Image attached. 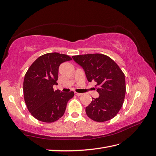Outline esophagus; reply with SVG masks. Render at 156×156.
Listing matches in <instances>:
<instances>
[{
    "mask_svg": "<svg viewBox=\"0 0 156 156\" xmlns=\"http://www.w3.org/2000/svg\"><path fill=\"white\" fill-rule=\"evenodd\" d=\"M75 95H76L77 96H80L82 95V94H80V93H78V92H75Z\"/></svg>",
    "mask_w": 156,
    "mask_h": 156,
    "instance_id": "34e87169",
    "label": "esophagus"
}]
</instances>
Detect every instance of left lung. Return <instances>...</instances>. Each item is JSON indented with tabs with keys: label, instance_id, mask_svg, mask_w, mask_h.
<instances>
[{
	"label": "left lung",
	"instance_id": "8db88e82",
	"mask_svg": "<svg viewBox=\"0 0 156 156\" xmlns=\"http://www.w3.org/2000/svg\"><path fill=\"white\" fill-rule=\"evenodd\" d=\"M84 70L88 82H96L99 97L86 107L88 116L98 122H106L117 115L124 103L126 80L124 72L109 56L102 54L73 56Z\"/></svg>",
	"mask_w": 156,
	"mask_h": 156
}]
</instances>
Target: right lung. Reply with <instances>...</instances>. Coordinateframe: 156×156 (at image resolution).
Listing matches in <instances>:
<instances>
[{"label": "right lung", "mask_w": 156, "mask_h": 156, "mask_svg": "<svg viewBox=\"0 0 156 156\" xmlns=\"http://www.w3.org/2000/svg\"><path fill=\"white\" fill-rule=\"evenodd\" d=\"M72 58L57 52L41 56L29 67L24 76L23 92L25 103L32 116L38 120L51 123L64 115L68 100L74 92L54 91L60 65Z\"/></svg>", "instance_id": "add662e5"}]
</instances>
